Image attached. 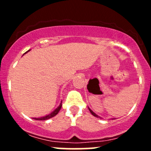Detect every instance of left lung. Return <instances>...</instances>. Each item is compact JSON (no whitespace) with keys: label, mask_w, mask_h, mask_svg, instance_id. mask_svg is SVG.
<instances>
[{"label":"left lung","mask_w":151,"mask_h":151,"mask_svg":"<svg viewBox=\"0 0 151 151\" xmlns=\"http://www.w3.org/2000/svg\"><path fill=\"white\" fill-rule=\"evenodd\" d=\"M88 109H89L90 112H91V114H92V115H93V116H94V117H96V118H101V119H102V118H101V117H100V116H99V115H96V113H95V112H93V110H92V109H90V108H89V107H88ZM109 120H114V118H111V119H109Z\"/></svg>","instance_id":"obj_1"}]
</instances>
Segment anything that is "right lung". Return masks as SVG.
<instances>
[{
	"instance_id": "1",
	"label": "right lung",
	"mask_w": 151,
	"mask_h": 151,
	"mask_svg": "<svg viewBox=\"0 0 151 151\" xmlns=\"http://www.w3.org/2000/svg\"><path fill=\"white\" fill-rule=\"evenodd\" d=\"M30 50H29L28 52L30 51ZM25 52V53H27V52ZM61 106H62V101H61V102H60V104H59V106H58V107L56 108V109H55V110H53L52 112H51V113L48 114V115H45V116L39 117V118H33V119H34V120H37V121H46V120L50 119V118H52V117L55 116V115H57L59 111H60V109H61Z\"/></svg>"
}]
</instances>
